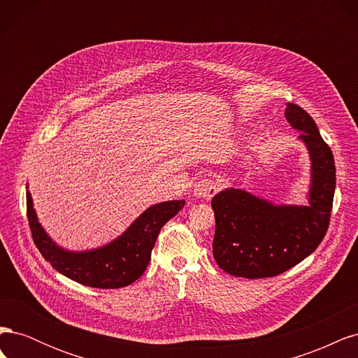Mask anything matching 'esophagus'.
Here are the masks:
<instances>
[{
	"label": "esophagus",
	"mask_w": 358,
	"mask_h": 358,
	"mask_svg": "<svg viewBox=\"0 0 358 358\" xmlns=\"http://www.w3.org/2000/svg\"><path fill=\"white\" fill-rule=\"evenodd\" d=\"M218 192V183L213 179H201L194 185V196L197 199L209 200Z\"/></svg>",
	"instance_id": "obj_1"
}]
</instances>
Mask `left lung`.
Segmentation results:
<instances>
[{"label": "left lung", "instance_id": "1", "mask_svg": "<svg viewBox=\"0 0 358 358\" xmlns=\"http://www.w3.org/2000/svg\"><path fill=\"white\" fill-rule=\"evenodd\" d=\"M285 117L301 131L299 138L310 155L309 206H275L239 188L216 194L213 258L233 276L258 279L284 273L315 251L329 229L336 188L331 149L300 106L287 103Z\"/></svg>", "mask_w": 358, "mask_h": 358}]
</instances>
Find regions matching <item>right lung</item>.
<instances>
[{
    "mask_svg": "<svg viewBox=\"0 0 358 358\" xmlns=\"http://www.w3.org/2000/svg\"><path fill=\"white\" fill-rule=\"evenodd\" d=\"M183 206L185 200L162 201L150 206L109 245L85 252L59 248L43 230L27 191V215L32 241L46 262L59 273L92 288L113 289L133 284L146 270L159 230Z\"/></svg>",
    "mask_w": 358,
    "mask_h": 358,
    "instance_id": "add662e5",
    "label": "right lung"
}]
</instances>
